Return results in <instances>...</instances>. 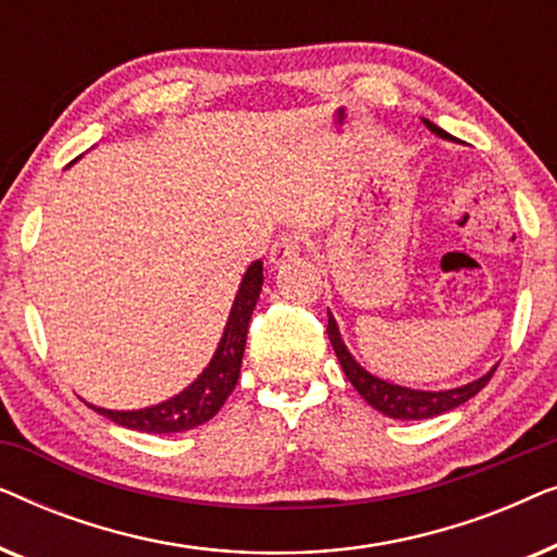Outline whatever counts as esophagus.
I'll list each match as a JSON object with an SVG mask.
<instances>
[{"label":"esophagus","instance_id":"1","mask_svg":"<svg viewBox=\"0 0 557 557\" xmlns=\"http://www.w3.org/2000/svg\"><path fill=\"white\" fill-rule=\"evenodd\" d=\"M299 248H301L299 235H294V233L278 235V238L273 240L271 253H269L271 263H273V265H284V263H288V261H294V258L299 256Z\"/></svg>","mask_w":557,"mask_h":557}]
</instances>
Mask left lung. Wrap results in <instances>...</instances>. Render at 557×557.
I'll return each instance as SVG.
<instances>
[{
    "label": "left lung",
    "instance_id": "8db88e82",
    "mask_svg": "<svg viewBox=\"0 0 557 557\" xmlns=\"http://www.w3.org/2000/svg\"><path fill=\"white\" fill-rule=\"evenodd\" d=\"M423 124L429 132L441 136V139L456 141L451 134L433 124V121L423 119ZM326 334H330V342H332L334 352H337V360L342 364V370H345L349 383L355 385V391L360 393L372 408L380 410V413L387 418H398V421H423V418L448 413V410L463 406V403H467L469 398H474V395L482 391L486 383H490L494 370H497V368H492L486 375L471 380V383H467V385L451 387V391H416V387L387 383V380L372 375V372L364 370L362 364L355 360L352 352H349L345 342H342L337 319H334L332 314H330V324H326Z\"/></svg>",
    "mask_w": 557,
    "mask_h": 557
}]
</instances>
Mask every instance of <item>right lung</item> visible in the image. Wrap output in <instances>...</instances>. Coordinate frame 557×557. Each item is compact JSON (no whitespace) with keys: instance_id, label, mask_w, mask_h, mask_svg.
Here are the masks:
<instances>
[{"instance_id":"right-lung-1","label":"right lung","mask_w":557,"mask_h":557,"mask_svg":"<svg viewBox=\"0 0 557 557\" xmlns=\"http://www.w3.org/2000/svg\"><path fill=\"white\" fill-rule=\"evenodd\" d=\"M261 286L263 263L253 261L248 265V271L243 273V281L238 286V294H235L231 314H227L225 332L218 342L215 355H212L208 368L197 375V380H193L174 398L139 410H109L90 406V403L88 406L96 413L109 418V421L141 433H182L208 423L223 408L227 395L233 393L235 383H238L250 314H253L258 296H261Z\"/></svg>"}]
</instances>
